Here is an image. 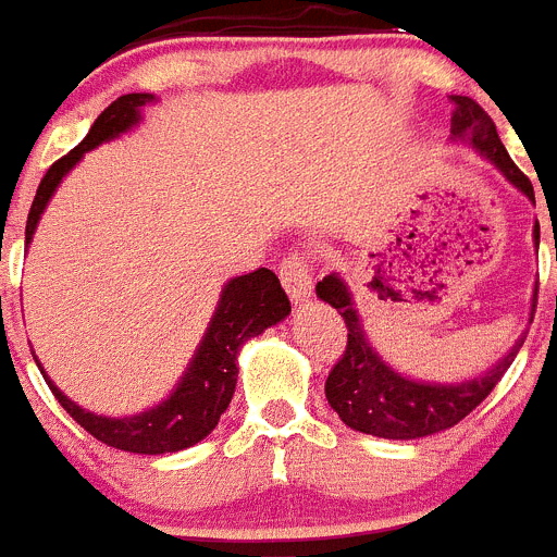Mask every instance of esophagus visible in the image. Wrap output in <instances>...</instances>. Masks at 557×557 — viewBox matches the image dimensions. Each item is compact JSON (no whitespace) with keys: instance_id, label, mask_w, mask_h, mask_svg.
I'll list each match as a JSON object with an SVG mask.
<instances>
[{"instance_id":"1","label":"esophagus","mask_w":557,"mask_h":557,"mask_svg":"<svg viewBox=\"0 0 557 557\" xmlns=\"http://www.w3.org/2000/svg\"><path fill=\"white\" fill-rule=\"evenodd\" d=\"M282 284L295 304H298V300H306L309 295H312V259H309V253L295 251V253H287V257H284Z\"/></svg>"}]
</instances>
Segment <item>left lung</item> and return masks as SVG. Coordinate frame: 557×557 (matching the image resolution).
I'll use <instances>...</instances> for the list:
<instances>
[{"label":"left lung","instance_id":"1","mask_svg":"<svg viewBox=\"0 0 557 557\" xmlns=\"http://www.w3.org/2000/svg\"><path fill=\"white\" fill-rule=\"evenodd\" d=\"M450 104L456 107L450 129L453 140L472 143L478 154L494 162L513 187H519L530 201H535L530 178L508 157L488 112L469 96H450ZM535 245H539V223H535ZM318 295L325 304L334 306L345 320V329H348L345 354L331 367L329 379H325V397L345 425L370 433V436L420 438L458 425L463 417L472 414L492 395V389L499 384L505 370L513 364L524 342L519 339L511 354L497 361L488 372H483L481 379L450 386L422 384V381L403 379L400 372L384 364L381 356L370 348L348 287L339 275H325L323 282H318ZM535 298H539V289H535Z\"/></svg>","mask_w":557,"mask_h":557}]
</instances>
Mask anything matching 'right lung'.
Wrapping results in <instances>:
<instances>
[{"instance_id": "right-lung-1", "label": "right lung", "mask_w": 557, "mask_h": 557, "mask_svg": "<svg viewBox=\"0 0 557 557\" xmlns=\"http://www.w3.org/2000/svg\"><path fill=\"white\" fill-rule=\"evenodd\" d=\"M151 94H126L112 101L101 112L96 124L90 126L88 137L71 149L69 154L60 157L46 176L40 178L35 201L29 207L27 218V243L33 239L35 226L44 215L46 203L58 190L60 178L82 160V154L96 149L99 143L119 137L129 126L140 121V110L151 104ZM289 314V298L282 289V282L275 278L273 270L259 268L248 275H237L223 287L221 304L215 309V318L209 323L190 367H187L185 379L176 389L171 392L165 403L143 411V414L124 417V420H112V417H96L76 403H71L52 381L44 379L58 397L60 406L79 422L94 438L104 442L107 447L126 453H140V456H160V453H176L193 447L201 442L212 428L218 425L221 414L228 408L237 386V354L243 342L251 336L262 334L264 329L275 325ZM40 367V364H38Z\"/></svg>"}]
</instances>
